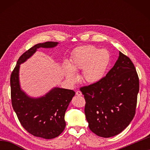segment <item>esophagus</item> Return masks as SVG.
Returning <instances> with one entry per match:
<instances>
[{
	"mask_svg": "<svg viewBox=\"0 0 150 150\" xmlns=\"http://www.w3.org/2000/svg\"><path fill=\"white\" fill-rule=\"evenodd\" d=\"M76 95H77V96H81V95H82V93H81V91H76Z\"/></svg>",
	"mask_w": 150,
	"mask_h": 150,
	"instance_id": "1",
	"label": "esophagus"
}]
</instances>
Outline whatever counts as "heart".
I'll return each mask as SVG.
<instances>
[{
	"instance_id": "b5f03b06",
	"label": "heart",
	"mask_w": 150,
	"mask_h": 150,
	"mask_svg": "<svg viewBox=\"0 0 150 150\" xmlns=\"http://www.w3.org/2000/svg\"><path fill=\"white\" fill-rule=\"evenodd\" d=\"M110 59L107 50H98L91 45H82L73 50L69 64L63 66V75L70 83L74 84L77 81L75 71L82 70L81 77L85 83L96 84L105 77Z\"/></svg>"
}]
</instances>
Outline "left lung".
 <instances>
[{
    "mask_svg": "<svg viewBox=\"0 0 150 150\" xmlns=\"http://www.w3.org/2000/svg\"><path fill=\"white\" fill-rule=\"evenodd\" d=\"M90 130L103 138L122 132L135 115L139 79L130 58L119 52L113 67L100 82L81 87Z\"/></svg>",
    "mask_w": 150,
    "mask_h": 150,
    "instance_id": "8db88e82",
    "label": "left lung"
}]
</instances>
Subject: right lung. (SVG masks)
<instances>
[{
  "mask_svg": "<svg viewBox=\"0 0 150 150\" xmlns=\"http://www.w3.org/2000/svg\"><path fill=\"white\" fill-rule=\"evenodd\" d=\"M58 44L47 42L35 45L20 57L11 76L12 105L20 122L30 134L44 139L56 138L64 130L65 113L75 93L73 90L54 87L40 97L30 96L20 87V67L38 49L53 48Z\"/></svg>",
  "mask_w": 150,
  "mask_h": 150,
  "instance_id": "obj_1",
  "label": "right lung"
}]
</instances>
